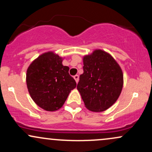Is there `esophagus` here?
<instances>
[{
  "label": "esophagus",
  "mask_w": 152,
  "mask_h": 152,
  "mask_svg": "<svg viewBox=\"0 0 152 152\" xmlns=\"http://www.w3.org/2000/svg\"><path fill=\"white\" fill-rule=\"evenodd\" d=\"M74 78L75 81H76V83H78V79H79V76H78V75H75V76H74Z\"/></svg>",
  "instance_id": "esophagus-1"
}]
</instances>
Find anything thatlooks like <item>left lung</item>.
<instances>
[{"mask_svg": "<svg viewBox=\"0 0 152 152\" xmlns=\"http://www.w3.org/2000/svg\"><path fill=\"white\" fill-rule=\"evenodd\" d=\"M77 89L88 110L101 112L116 102L123 88L121 69L110 54L95 50L83 59Z\"/></svg>", "mask_w": 152, "mask_h": 152, "instance_id": "left-lung-1", "label": "left lung"}]
</instances>
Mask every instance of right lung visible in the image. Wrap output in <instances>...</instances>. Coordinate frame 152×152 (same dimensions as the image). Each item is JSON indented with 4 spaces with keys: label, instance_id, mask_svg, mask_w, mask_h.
Listing matches in <instances>:
<instances>
[{
    "label": "right lung",
    "instance_id": "1",
    "mask_svg": "<svg viewBox=\"0 0 152 152\" xmlns=\"http://www.w3.org/2000/svg\"><path fill=\"white\" fill-rule=\"evenodd\" d=\"M62 58L53 52L38 56L27 69L26 83L31 98L48 111L62 107L71 90L76 88L69 68L63 66Z\"/></svg>",
    "mask_w": 152,
    "mask_h": 152
}]
</instances>
